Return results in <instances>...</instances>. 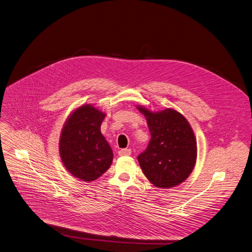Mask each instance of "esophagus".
Listing matches in <instances>:
<instances>
[{
    "label": "esophagus",
    "instance_id": "34e87169",
    "mask_svg": "<svg viewBox=\"0 0 252 252\" xmlns=\"http://www.w3.org/2000/svg\"><path fill=\"white\" fill-rule=\"evenodd\" d=\"M131 154V151L129 149H122L119 151V155L124 157V156H129Z\"/></svg>",
    "mask_w": 252,
    "mask_h": 252
}]
</instances>
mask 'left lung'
<instances>
[{"mask_svg":"<svg viewBox=\"0 0 252 252\" xmlns=\"http://www.w3.org/2000/svg\"><path fill=\"white\" fill-rule=\"evenodd\" d=\"M138 109L151 132L148 148L138 156L143 173L158 188L181 184L192 173L197 158V142L190 124L172 108L154 112L139 105Z\"/></svg>","mask_w":252,"mask_h":252,"instance_id":"1","label":"left lung"}]
</instances>
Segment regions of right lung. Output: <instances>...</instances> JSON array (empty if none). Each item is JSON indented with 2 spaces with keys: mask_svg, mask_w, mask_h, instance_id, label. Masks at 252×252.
I'll list each match as a JSON object with an SVG mask.
<instances>
[{
  "mask_svg": "<svg viewBox=\"0 0 252 252\" xmlns=\"http://www.w3.org/2000/svg\"><path fill=\"white\" fill-rule=\"evenodd\" d=\"M105 113L91 104L73 110L60 134L61 161L74 177L93 182L108 170L113 154L100 131Z\"/></svg>",
  "mask_w": 252,
  "mask_h": 252,
  "instance_id": "1",
  "label": "right lung"
}]
</instances>
